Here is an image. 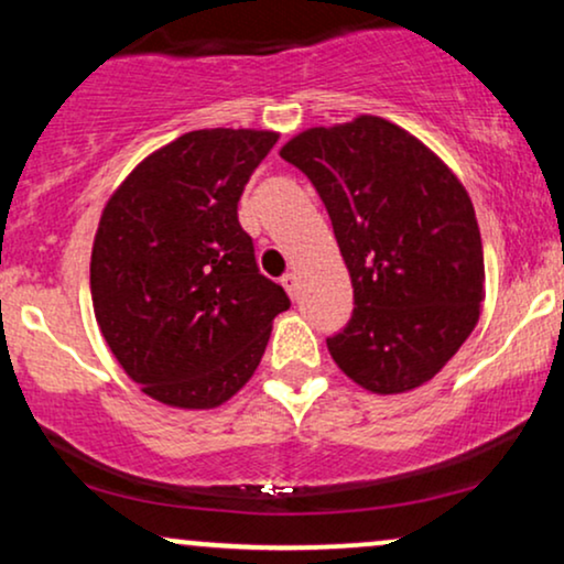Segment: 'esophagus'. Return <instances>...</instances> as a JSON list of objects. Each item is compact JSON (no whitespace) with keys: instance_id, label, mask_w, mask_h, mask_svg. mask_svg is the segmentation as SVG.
Masks as SVG:
<instances>
[{"instance_id":"1","label":"esophagus","mask_w":564,"mask_h":564,"mask_svg":"<svg viewBox=\"0 0 564 564\" xmlns=\"http://www.w3.org/2000/svg\"><path fill=\"white\" fill-rule=\"evenodd\" d=\"M281 283H283V289L289 291L291 300H296V294H300V281H296V273H286L281 278Z\"/></svg>"}]
</instances>
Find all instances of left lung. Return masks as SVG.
<instances>
[{
    "mask_svg": "<svg viewBox=\"0 0 564 564\" xmlns=\"http://www.w3.org/2000/svg\"><path fill=\"white\" fill-rule=\"evenodd\" d=\"M281 159L315 185L352 278V318L326 339L336 366L377 394L426 384L475 332L485 300L467 187L379 116L304 129Z\"/></svg>",
    "mask_w": 564,
    "mask_h": 564,
    "instance_id": "left-lung-1",
    "label": "left lung"
}]
</instances>
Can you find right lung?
<instances>
[{"mask_svg": "<svg viewBox=\"0 0 564 564\" xmlns=\"http://www.w3.org/2000/svg\"><path fill=\"white\" fill-rule=\"evenodd\" d=\"M275 142L268 129L187 132L142 159L102 209L89 262L97 326L159 403L230 400L289 310L238 223L243 185Z\"/></svg>", "mask_w": 564, "mask_h": 564, "instance_id": "1", "label": "right lung"}]
</instances>
